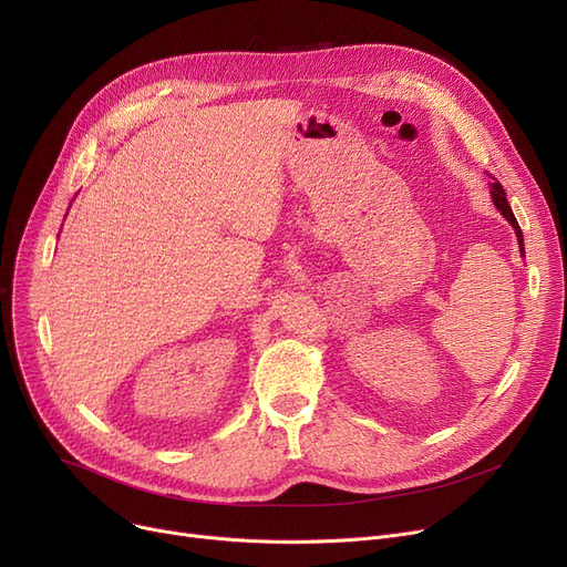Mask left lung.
Listing matches in <instances>:
<instances>
[{"label":"left lung","mask_w":567,"mask_h":567,"mask_svg":"<svg viewBox=\"0 0 567 567\" xmlns=\"http://www.w3.org/2000/svg\"><path fill=\"white\" fill-rule=\"evenodd\" d=\"M492 199H494V206L501 212V216L513 225V229H515V234H517V241H519V250H522V255H524V236H522L519 223H517V218H515V214H513V208H511L508 199H505V190H503V186H501L498 182L492 184Z\"/></svg>","instance_id":"obj_1"}]
</instances>
